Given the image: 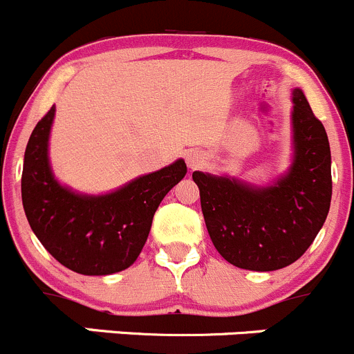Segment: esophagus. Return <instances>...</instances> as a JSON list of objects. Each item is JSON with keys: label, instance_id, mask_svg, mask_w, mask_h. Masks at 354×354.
Listing matches in <instances>:
<instances>
[{"label": "esophagus", "instance_id": "esophagus-1", "mask_svg": "<svg viewBox=\"0 0 354 354\" xmlns=\"http://www.w3.org/2000/svg\"><path fill=\"white\" fill-rule=\"evenodd\" d=\"M186 161L187 165H189V168H198L205 161V156L200 151H189L186 156Z\"/></svg>", "mask_w": 354, "mask_h": 354}]
</instances>
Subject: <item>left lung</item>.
I'll return each instance as SVG.
<instances>
[{
	"label": "left lung",
	"mask_w": 354,
	"mask_h": 354,
	"mask_svg": "<svg viewBox=\"0 0 354 354\" xmlns=\"http://www.w3.org/2000/svg\"><path fill=\"white\" fill-rule=\"evenodd\" d=\"M295 160L274 186L254 189L227 177L194 171L212 243L233 266L274 271L315 241L332 200L330 146L304 93L294 90Z\"/></svg>",
	"instance_id": "left-lung-1"
}]
</instances>
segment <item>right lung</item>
I'll list each match as a JSON object with an SVG mask.
<instances>
[{
	"label": "right lung",
	"mask_w": 354,
	"mask_h": 354,
	"mask_svg": "<svg viewBox=\"0 0 354 354\" xmlns=\"http://www.w3.org/2000/svg\"><path fill=\"white\" fill-rule=\"evenodd\" d=\"M55 107L29 137L22 168V205L31 230L62 266L80 274L104 276L130 268L149 234L165 194L187 167L175 161L106 196H80L59 186L46 156Z\"/></svg>",
	"instance_id": "1"
}]
</instances>
